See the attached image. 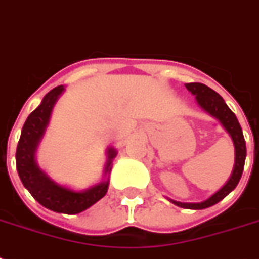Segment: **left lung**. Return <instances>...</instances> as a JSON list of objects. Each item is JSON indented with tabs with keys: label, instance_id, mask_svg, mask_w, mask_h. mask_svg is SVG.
Segmentation results:
<instances>
[{
	"label": "left lung",
	"instance_id": "obj_1",
	"mask_svg": "<svg viewBox=\"0 0 259 259\" xmlns=\"http://www.w3.org/2000/svg\"><path fill=\"white\" fill-rule=\"evenodd\" d=\"M185 87L195 97L197 105L200 106L205 113H208L211 117L221 122L223 129L229 133V136L233 140L234 149H235V162H234L231 176H230L229 180L226 181V184L221 189H218L213 195H211L208 199H205L200 203H183V201L168 199L170 203H173L177 207H181V208L204 209L223 200L238 185V183L241 180L242 172H243V166H245L246 142L245 138H243V133H242V127L237 117H235V114L230 110L229 106L226 105L225 99L217 91H213L212 89H209L208 86H205L203 83H185Z\"/></svg>",
	"mask_w": 259,
	"mask_h": 259
}]
</instances>
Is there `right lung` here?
<instances>
[{
    "mask_svg": "<svg viewBox=\"0 0 259 259\" xmlns=\"http://www.w3.org/2000/svg\"><path fill=\"white\" fill-rule=\"evenodd\" d=\"M64 90V86H58L51 90L42 98L41 103L26 118L16 150V166L21 183L34 197V200L55 212L75 215L90 208L105 196L109 189L113 160L118 152L113 146L106 149L107 160L103 169V179L82 191L59 184L37 165L36 152L50 125L52 110Z\"/></svg>",
    "mask_w": 259,
    "mask_h": 259,
    "instance_id": "add662e5",
    "label": "right lung"
}]
</instances>
